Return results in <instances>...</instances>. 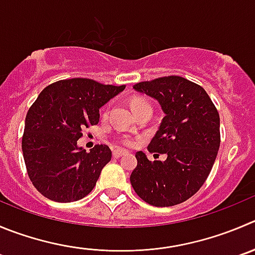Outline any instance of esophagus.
I'll use <instances>...</instances> for the list:
<instances>
[{
	"instance_id": "1",
	"label": "esophagus",
	"mask_w": 255,
	"mask_h": 255,
	"mask_svg": "<svg viewBox=\"0 0 255 255\" xmlns=\"http://www.w3.org/2000/svg\"><path fill=\"white\" fill-rule=\"evenodd\" d=\"M124 154H126V150H124V149H115L113 151V156L116 157V159L120 156H123Z\"/></svg>"
}]
</instances>
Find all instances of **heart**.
Wrapping results in <instances>:
<instances>
[{
	"instance_id": "heart-1",
	"label": "heart",
	"mask_w": 255,
	"mask_h": 255,
	"mask_svg": "<svg viewBox=\"0 0 255 255\" xmlns=\"http://www.w3.org/2000/svg\"><path fill=\"white\" fill-rule=\"evenodd\" d=\"M130 104H131V108L134 111L137 110V109L142 108V106H151L149 101H147L145 98H141V96H134V98L131 99V101H130ZM120 141L125 145H129V146L134 145V140H132V137L128 136V135L121 136Z\"/></svg>"
}]
</instances>
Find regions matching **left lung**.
I'll list each match as a JSON object with an SVG mask.
<instances>
[{"instance_id":"1","label":"left lung","mask_w":255,"mask_h":255,"mask_svg":"<svg viewBox=\"0 0 255 255\" xmlns=\"http://www.w3.org/2000/svg\"><path fill=\"white\" fill-rule=\"evenodd\" d=\"M134 89L156 99L165 114L147 150L168 157L150 161L137 151L130 183L147 204H180L202 188L212 171L220 146L219 113L200 85L181 76L142 81Z\"/></svg>"}]
</instances>
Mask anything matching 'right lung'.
<instances>
[{"mask_svg": "<svg viewBox=\"0 0 255 255\" xmlns=\"http://www.w3.org/2000/svg\"><path fill=\"white\" fill-rule=\"evenodd\" d=\"M124 89L75 77L41 91L26 115L22 152L28 178L45 198L76 202L95 188L111 150L95 145L87 152L77 140L85 128L99 123L101 106Z\"/></svg>", "mask_w": 255, "mask_h": 255, "instance_id": "1", "label": "right lung"}]
</instances>
